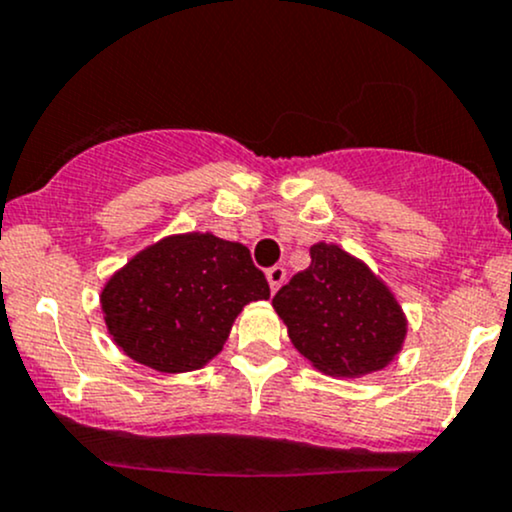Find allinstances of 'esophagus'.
Listing matches in <instances>:
<instances>
[{"label": "esophagus", "instance_id": "34e87169", "mask_svg": "<svg viewBox=\"0 0 512 512\" xmlns=\"http://www.w3.org/2000/svg\"><path fill=\"white\" fill-rule=\"evenodd\" d=\"M267 282H269V289H272V294H274V291H277L279 286L286 282V269L282 265L267 269Z\"/></svg>", "mask_w": 512, "mask_h": 512}]
</instances>
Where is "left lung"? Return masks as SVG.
I'll return each mask as SVG.
<instances>
[{"label":"left lung","mask_w":512,"mask_h":512,"mask_svg":"<svg viewBox=\"0 0 512 512\" xmlns=\"http://www.w3.org/2000/svg\"><path fill=\"white\" fill-rule=\"evenodd\" d=\"M291 345L318 372L359 379L389 367L408 335V318L389 284L335 243L311 245V267L272 299Z\"/></svg>","instance_id":"obj_1"}]
</instances>
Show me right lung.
Wrapping results in <instances>:
<instances>
[{"instance_id":"obj_1","label":"right lung","mask_w":512,"mask_h":512,"mask_svg":"<svg viewBox=\"0 0 512 512\" xmlns=\"http://www.w3.org/2000/svg\"><path fill=\"white\" fill-rule=\"evenodd\" d=\"M267 299L269 284L250 250L209 230L165 235L143 247L99 294L111 340L162 374L206 367L247 303Z\"/></svg>"}]
</instances>
